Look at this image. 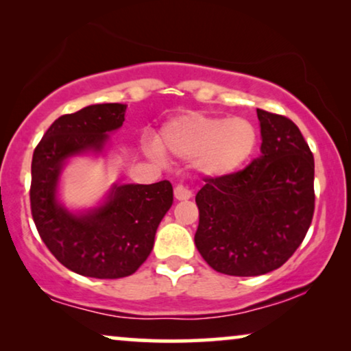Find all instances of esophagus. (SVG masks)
<instances>
[{"label":"esophagus","instance_id":"esophagus-1","mask_svg":"<svg viewBox=\"0 0 351 351\" xmlns=\"http://www.w3.org/2000/svg\"><path fill=\"white\" fill-rule=\"evenodd\" d=\"M174 196H176V199L185 201V199H190L191 198V191L186 189L185 185L177 184L176 189H174Z\"/></svg>","mask_w":351,"mask_h":351}]
</instances>
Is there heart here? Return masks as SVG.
Instances as JSON below:
<instances>
[{
  "instance_id": "b5f03b06",
  "label": "heart",
  "mask_w": 351,
  "mask_h": 351,
  "mask_svg": "<svg viewBox=\"0 0 351 351\" xmlns=\"http://www.w3.org/2000/svg\"><path fill=\"white\" fill-rule=\"evenodd\" d=\"M257 147V129L243 117H215L186 113L167 121L152 147L153 155L161 153L195 161L204 174L222 177L246 165Z\"/></svg>"
}]
</instances>
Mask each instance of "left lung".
Segmentation results:
<instances>
[{
  "instance_id": "obj_1",
  "label": "left lung",
  "mask_w": 351,
  "mask_h": 351,
  "mask_svg": "<svg viewBox=\"0 0 351 351\" xmlns=\"http://www.w3.org/2000/svg\"><path fill=\"white\" fill-rule=\"evenodd\" d=\"M262 155L244 169L206 177L196 193L195 244L209 267L232 276L276 270L304 241L315 213V160L300 129L257 108Z\"/></svg>"
}]
</instances>
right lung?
Segmentation results:
<instances>
[{"label": "right lung", "mask_w": 351, "mask_h": 351, "mask_svg": "<svg viewBox=\"0 0 351 351\" xmlns=\"http://www.w3.org/2000/svg\"><path fill=\"white\" fill-rule=\"evenodd\" d=\"M126 105L97 104L57 118L33 152L30 204L33 222L57 261L78 275L117 280L132 275L155 243L156 228L172 206V185H113L107 201L73 214L57 201L65 161L104 150L108 132L123 126Z\"/></svg>", "instance_id": "obj_1"}]
</instances>
